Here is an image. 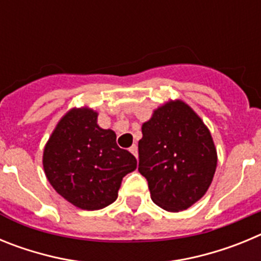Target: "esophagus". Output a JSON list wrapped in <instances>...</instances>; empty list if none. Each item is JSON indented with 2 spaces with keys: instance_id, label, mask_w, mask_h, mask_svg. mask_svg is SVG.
Masks as SVG:
<instances>
[{
  "instance_id": "34e87169",
  "label": "esophagus",
  "mask_w": 261,
  "mask_h": 261,
  "mask_svg": "<svg viewBox=\"0 0 261 261\" xmlns=\"http://www.w3.org/2000/svg\"><path fill=\"white\" fill-rule=\"evenodd\" d=\"M129 151H130L135 156H137V145H132V146L129 147Z\"/></svg>"
}]
</instances>
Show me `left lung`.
Wrapping results in <instances>:
<instances>
[{"mask_svg": "<svg viewBox=\"0 0 261 261\" xmlns=\"http://www.w3.org/2000/svg\"><path fill=\"white\" fill-rule=\"evenodd\" d=\"M216 167L211 132L186 103L159 107L142 125L138 171L147 180L154 204L165 211L180 212L199 201Z\"/></svg>", "mask_w": 261, "mask_h": 261, "instance_id": "left-lung-1", "label": "left lung"}]
</instances>
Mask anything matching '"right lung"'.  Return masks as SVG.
Masks as SVG:
<instances>
[{
  "label": "right lung",
  "instance_id": "obj_1",
  "mask_svg": "<svg viewBox=\"0 0 261 261\" xmlns=\"http://www.w3.org/2000/svg\"><path fill=\"white\" fill-rule=\"evenodd\" d=\"M96 117L89 108L69 111L53 130L43 155L50 186L85 211L112 204L123 177L137 166L133 154L117 146L114 130L100 128Z\"/></svg>",
  "mask_w": 261,
  "mask_h": 261
}]
</instances>
